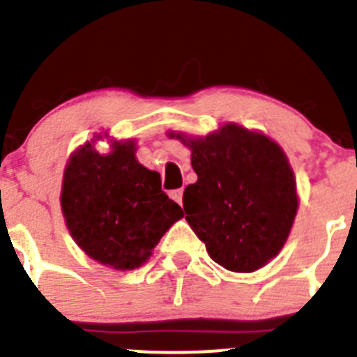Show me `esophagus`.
<instances>
[{
	"mask_svg": "<svg viewBox=\"0 0 357 357\" xmlns=\"http://www.w3.org/2000/svg\"><path fill=\"white\" fill-rule=\"evenodd\" d=\"M171 197H172V199H174L176 202H178V204H181V202H183V188L174 190V192H171Z\"/></svg>",
	"mask_w": 357,
	"mask_h": 357,
	"instance_id": "obj_1",
	"label": "esophagus"
}]
</instances>
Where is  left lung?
<instances>
[{
    "label": "left lung",
    "instance_id": "1",
    "mask_svg": "<svg viewBox=\"0 0 357 357\" xmlns=\"http://www.w3.org/2000/svg\"><path fill=\"white\" fill-rule=\"evenodd\" d=\"M172 136L192 149L199 179L186 186L183 208L212 261L236 273L262 268L282 250L297 214L283 150L236 124L200 139Z\"/></svg>",
    "mask_w": 357,
    "mask_h": 357
}]
</instances>
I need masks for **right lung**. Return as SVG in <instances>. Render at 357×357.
Returning a JSON list of instances; mask_svg holds the SVG:
<instances>
[{
    "label": "right lung",
    "instance_id": "1",
    "mask_svg": "<svg viewBox=\"0 0 357 357\" xmlns=\"http://www.w3.org/2000/svg\"><path fill=\"white\" fill-rule=\"evenodd\" d=\"M62 211L75 243L114 269L139 268L164 233L183 218L162 192L160 174L143 167L135 143H115L109 155L91 145L74 153L63 174Z\"/></svg>",
    "mask_w": 357,
    "mask_h": 357
}]
</instances>
